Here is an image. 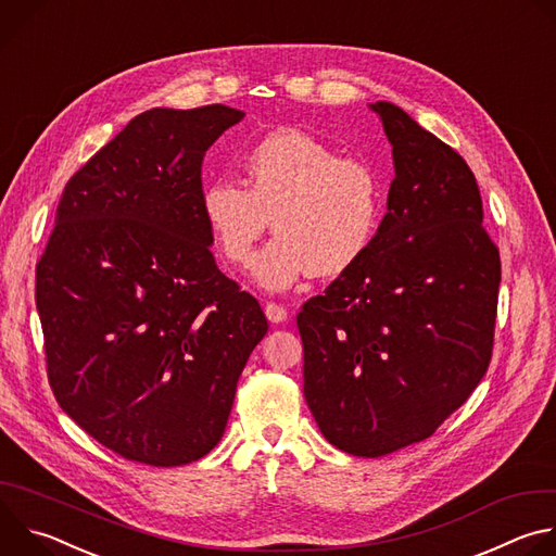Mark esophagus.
I'll list each match as a JSON object with an SVG mask.
<instances>
[{
	"label": "esophagus",
	"instance_id": "obj_1",
	"mask_svg": "<svg viewBox=\"0 0 556 556\" xmlns=\"http://www.w3.org/2000/svg\"><path fill=\"white\" fill-rule=\"evenodd\" d=\"M264 312H266V316H268V321H270V324H281V321H286V319H288V309H286L283 305L275 303V301L266 303Z\"/></svg>",
	"mask_w": 556,
	"mask_h": 556
}]
</instances>
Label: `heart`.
Masks as SVG:
<instances>
[{
  "label": "heart",
  "mask_w": 556,
  "mask_h": 556,
  "mask_svg": "<svg viewBox=\"0 0 556 556\" xmlns=\"http://www.w3.org/2000/svg\"><path fill=\"white\" fill-rule=\"evenodd\" d=\"M200 204L219 253L242 268L273 219L277 237L253 268L268 290L312 273H348L374 244L384 208L380 176L367 157L341 155L301 129L262 138L244 157V185L217 178Z\"/></svg>",
  "instance_id": "obj_1"
}]
</instances>
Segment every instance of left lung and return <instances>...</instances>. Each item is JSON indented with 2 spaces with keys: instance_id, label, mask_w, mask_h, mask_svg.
Returning <instances> with one entry per match:
<instances>
[{
  "instance_id": "obj_1",
  "label": "left lung",
  "mask_w": 556,
  "mask_h": 556,
  "mask_svg": "<svg viewBox=\"0 0 556 556\" xmlns=\"http://www.w3.org/2000/svg\"><path fill=\"white\" fill-rule=\"evenodd\" d=\"M395 178L363 260L296 314L303 395L337 448L380 457L459 409L493 356L500 251L464 157L399 105H369Z\"/></svg>"
}]
</instances>
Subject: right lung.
<instances>
[{"mask_svg":"<svg viewBox=\"0 0 556 556\" xmlns=\"http://www.w3.org/2000/svg\"><path fill=\"white\" fill-rule=\"evenodd\" d=\"M244 112L138 114L65 185L35 301L59 407L125 459L182 466L224 435L237 380L268 332L215 264L206 149Z\"/></svg>","mask_w":556,"mask_h":556,"instance_id":"obj_1","label":"right lung"}]
</instances>
